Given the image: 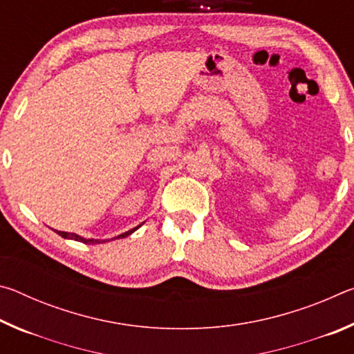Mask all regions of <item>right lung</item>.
Masks as SVG:
<instances>
[{
	"label": "right lung",
	"instance_id": "add662e5",
	"mask_svg": "<svg viewBox=\"0 0 354 354\" xmlns=\"http://www.w3.org/2000/svg\"><path fill=\"white\" fill-rule=\"evenodd\" d=\"M139 226H140V225H139ZM139 226H136V227H133V230H129V231H127V232H123V234H120V236H118V239H120V237H127V236H129V234H133V232H134ZM57 234L61 236V237H64V239H73V241L82 242V243H103V242H106V241H93V239H84V237H80L77 234H75V232H64V231H57Z\"/></svg>",
	"mask_w": 354,
	"mask_h": 354
}]
</instances>
